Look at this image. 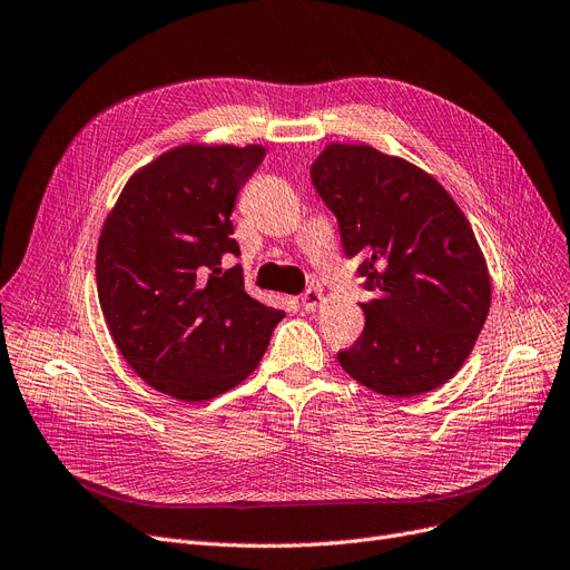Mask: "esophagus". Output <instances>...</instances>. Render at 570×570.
<instances>
[{
  "instance_id": "esophagus-1",
  "label": "esophagus",
  "mask_w": 570,
  "mask_h": 570,
  "mask_svg": "<svg viewBox=\"0 0 570 570\" xmlns=\"http://www.w3.org/2000/svg\"><path fill=\"white\" fill-rule=\"evenodd\" d=\"M322 291L320 288H307L305 293H303V298H301V303H303V309L305 312H314L320 307V303H322Z\"/></svg>"
}]
</instances>
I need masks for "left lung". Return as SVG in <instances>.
<instances>
[{
	"label": "left lung",
	"mask_w": 570,
	"mask_h": 570,
	"mask_svg": "<svg viewBox=\"0 0 570 570\" xmlns=\"http://www.w3.org/2000/svg\"><path fill=\"white\" fill-rule=\"evenodd\" d=\"M309 176L371 291L360 341L338 352L343 371L385 396L449 383L491 307V274L465 214L423 168L371 145H326Z\"/></svg>",
	"instance_id": "8db88e82"
}]
</instances>
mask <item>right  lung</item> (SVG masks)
Returning a JSON list of instances; mask_svg holds the SVG:
<instances>
[{
    "label": "right lung",
    "mask_w": 570,
    "mask_h": 570,
    "mask_svg": "<svg viewBox=\"0 0 570 570\" xmlns=\"http://www.w3.org/2000/svg\"><path fill=\"white\" fill-rule=\"evenodd\" d=\"M263 145H178L124 185L100 229L98 301L119 354L150 387L206 402L256 371L284 317L244 291L232 208Z\"/></svg>",
    "instance_id": "obj_1"
}]
</instances>
